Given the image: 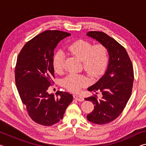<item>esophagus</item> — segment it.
<instances>
[{
	"instance_id": "34e87169",
	"label": "esophagus",
	"mask_w": 146,
	"mask_h": 146,
	"mask_svg": "<svg viewBox=\"0 0 146 146\" xmlns=\"http://www.w3.org/2000/svg\"><path fill=\"white\" fill-rule=\"evenodd\" d=\"M73 98H75V99L76 100L80 101V102H82V101L84 100V98L82 97H81V96H80V95H73Z\"/></svg>"
}]
</instances>
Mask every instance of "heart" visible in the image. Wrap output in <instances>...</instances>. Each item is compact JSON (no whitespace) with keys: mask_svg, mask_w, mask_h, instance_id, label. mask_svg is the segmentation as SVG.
I'll list each match as a JSON object with an SVG mask.
<instances>
[{"mask_svg":"<svg viewBox=\"0 0 146 146\" xmlns=\"http://www.w3.org/2000/svg\"><path fill=\"white\" fill-rule=\"evenodd\" d=\"M73 55L82 61L83 69L91 77L97 78L102 75L107 67L109 59L108 49L104 44L98 43L93 45L90 42L78 40L71 44L68 48ZM65 56L61 51L53 56V66L56 73H62L64 69ZM90 82L82 75L70 74L64 79L63 84L71 92H77Z\"/></svg>","mask_w":146,"mask_h":146,"instance_id":"1","label":"heart"}]
</instances>
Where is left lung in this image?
<instances>
[{
	"mask_svg": "<svg viewBox=\"0 0 146 146\" xmlns=\"http://www.w3.org/2000/svg\"><path fill=\"white\" fill-rule=\"evenodd\" d=\"M87 35L108 49L110 60L104 75L88 91H100V99L94 95L86 98L94 104L93 111L87 115L90 122L96 124H106L115 120L123 111L132 92L134 72L133 64L125 49L102 31H89ZM97 94V93H96Z\"/></svg>",
	"mask_w": 146,
	"mask_h": 146,
	"instance_id": "1",
	"label": "left lung"
}]
</instances>
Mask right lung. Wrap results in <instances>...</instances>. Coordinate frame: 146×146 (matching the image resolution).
I'll return each instance as SVG.
<instances>
[{
	"label": "right lung",
	"mask_w": 146,
	"mask_h": 146,
	"mask_svg": "<svg viewBox=\"0 0 146 146\" xmlns=\"http://www.w3.org/2000/svg\"><path fill=\"white\" fill-rule=\"evenodd\" d=\"M71 34L47 30L24 46L17 57L15 70V84L22 102L35 122L50 126L58 122L69 104L71 94L58 91L56 96L48 90L53 83L54 50L61 40Z\"/></svg>",
	"instance_id": "1"
}]
</instances>
